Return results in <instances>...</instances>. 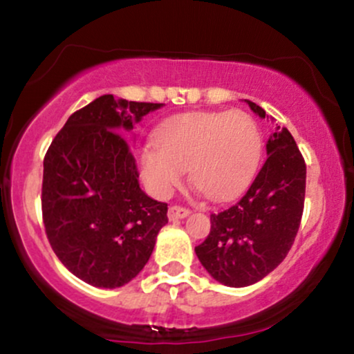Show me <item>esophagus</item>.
Segmentation results:
<instances>
[{
	"instance_id": "esophagus-1",
	"label": "esophagus",
	"mask_w": 354,
	"mask_h": 354,
	"mask_svg": "<svg viewBox=\"0 0 354 354\" xmlns=\"http://www.w3.org/2000/svg\"><path fill=\"white\" fill-rule=\"evenodd\" d=\"M190 214V210L187 207H182V205H170L169 207V219L170 221H177V219H184Z\"/></svg>"
}]
</instances>
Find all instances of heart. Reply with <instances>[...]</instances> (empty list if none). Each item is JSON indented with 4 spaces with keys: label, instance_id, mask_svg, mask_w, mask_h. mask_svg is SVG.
I'll return each instance as SVG.
<instances>
[{
    "label": "heart",
    "instance_id": "heart-1",
    "mask_svg": "<svg viewBox=\"0 0 354 354\" xmlns=\"http://www.w3.org/2000/svg\"><path fill=\"white\" fill-rule=\"evenodd\" d=\"M156 145L138 153L144 180L164 197L180 182L184 170L204 196L229 201L248 189L263 157V135L242 110L192 112L169 118L158 129Z\"/></svg>",
    "mask_w": 354,
    "mask_h": 354
}]
</instances>
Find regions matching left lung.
Listing matches in <instances>:
<instances>
[{"label":"left lung","mask_w":354,"mask_h":354,"mask_svg":"<svg viewBox=\"0 0 354 354\" xmlns=\"http://www.w3.org/2000/svg\"><path fill=\"white\" fill-rule=\"evenodd\" d=\"M252 112H266L249 102ZM268 158L251 187L219 214H210V232L196 248L201 264L230 288L251 286L288 256L304 210L306 162L288 129L269 137Z\"/></svg>","instance_id":"1"}]
</instances>
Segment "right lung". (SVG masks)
<instances>
[{"instance_id":"obj_1","label":"right lung","mask_w":354,"mask_h":354,"mask_svg":"<svg viewBox=\"0 0 354 354\" xmlns=\"http://www.w3.org/2000/svg\"><path fill=\"white\" fill-rule=\"evenodd\" d=\"M162 103L103 95L70 115L43 160L41 212L62 264L95 288H120L144 269L167 204L142 192L124 130Z\"/></svg>"}]
</instances>
